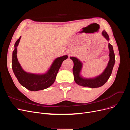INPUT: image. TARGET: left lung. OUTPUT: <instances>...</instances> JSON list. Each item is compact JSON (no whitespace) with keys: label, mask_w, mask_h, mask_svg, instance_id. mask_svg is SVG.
<instances>
[{"label":"left lung","mask_w":130,"mask_h":130,"mask_svg":"<svg viewBox=\"0 0 130 130\" xmlns=\"http://www.w3.org/2000/svg\"><path fill=\"white\" fill-rule=\"evenodd\" d=\"M103 36L107 41L109 38L107 33L105 30L102 32ZM108 48L109 49V61L107 67L105 69L104 72L100 75L97 76L94 78H83L80 76V73L82 68V63L76 57H70L74 62V67L73 68V73L74 76V80L77 84L84 87H87L89 88H98L104 85L109 79L112 72V70L115 63V55L114 53L113 46L111 44H108Z\"/></svg>","instance_id":"left-lung-1"}]
</instances>
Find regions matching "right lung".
Returning <instances> with one entry per match:
<instances>
[{
    "instance_id": "obj_1",
    "label": "right lung",
    "mask_w": 130,
    "mask_h": 130,
    "mask_svg": "<svg viewBox=\"0 0 130 130\" xmlns=\"http://www.w3.org/2000/svg\"><path fill=\"white\" fill-rule=\"evenodd\" d=\"M21 37V36L15 42L14 50L12 54V69L15 77L23 86L31 91H37L48 88L55 80L57 74L62 62L68 58V56L64 55L57 58L46 74L37 75L27 73L22 68L17 58V46Z\"/></svg>"
}]
</instances>
